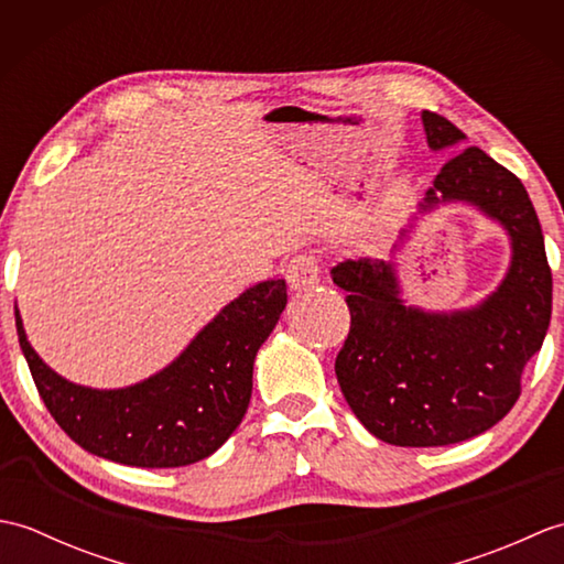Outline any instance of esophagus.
I'll use <instances>...</instances> for the list:
<instances>
[{"instance_id":"1","label":"esophagus","mask_w":564,"mask_h":564,"mask_svg":"<svg viewBox=\"0 0 564 564\" xmlns=\"http://www.w3.org/2000/svg\"><path fill=\"white\" fill-rule=\"evenodd\" d=\"M285 279L293 291H307L319 281V259L315 254H297L285 269Z\"/></svg>"}]
</instances>
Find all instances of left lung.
Masks as SVG:
<instances>
[{
    "mask_svg": "<svg viewBox=\"0 0 564 564\" xmlns=\"http://www.w3.org/2000/svg\"><path fill=\"white\" fill-rule=\"evenodd\" d=\"M422 121L434 150L465 138L438 113L424 111ZM438 200H470L511 235V269L480 307L455 315L404 307L390 263L380 259H346L332 269L351 313L334 361L344 398L370 434L404 448L448 446L505 419L553 313L543 230L517 174L485 150L465 148L429 188V206Z\"/></svg>",
    "mask_w": 564,
    "mask_h": 564,
    "instance_id": "8db88e82",
    "label": "left lung"
}]
</instances>
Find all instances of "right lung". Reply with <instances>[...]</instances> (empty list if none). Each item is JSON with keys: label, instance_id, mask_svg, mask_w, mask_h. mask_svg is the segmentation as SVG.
I'll return each instance as SVG.
<instances>
[{"label": "right lung", "instance_id": "right-lung-1", "mask_svg": "<svg viewBox=\"0 0 564 564\" xmlns=\"http://www.w3.org/2000/svg\"><path fill=\"white\" fill-rule=\"evenodd\" d=\"M285 281H263L227 305L162 373L126 390L79 388L31 349L17 313L21 351L47 412L99 458L135 467H182L208 458L242 422L259 346L279 322Z\"/></svg>", "mask_w": 564, "mask_h": 564}]
</instances>
